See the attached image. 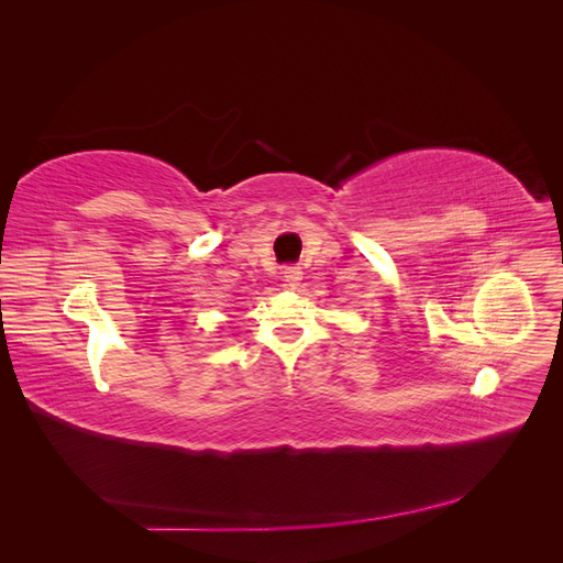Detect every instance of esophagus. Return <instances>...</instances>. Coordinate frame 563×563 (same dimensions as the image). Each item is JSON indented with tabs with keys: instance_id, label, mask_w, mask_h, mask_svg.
<instances>
[{
	"instance_id": "34e87169",
	"label": "esophagus",
	"mask_w": 563,
	"mask_h": 563,
	"mask_svg": "<svg viewBox=\"0 0 563 563\" xmlns=\"http://www.w3.org/2000/svg\"><path fill=\"white\" fill-rule=\"evenodd\" d=\"M282 275H284V279L288 282V286H298V282L302 279V272H300V267H296V265H286Z\"/></svg>"
}]
</instances>
